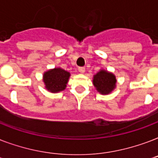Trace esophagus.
I'll return each mask as SVG.
<instances>
[{"mask_svg": "<svg viewBox=\"0 0 158 158\" xmlns=\"http://www.w3.org/2000/svg\"><path fill=\"white\" fill-rule=\"evenodd\" d=\"M79 71L82 74H84V72H85V68L84 67H79Z\"/></svg>", "mask_w": 158, "mask_h": 158, "instance_id": "esophagus-1", "label": "esophagus"}]
</instances>
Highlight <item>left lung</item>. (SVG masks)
I'll use <instances>...</instances> for the list:
<instances>
[{"mask_svg": "<svg viewBox=\"0 0 158 158\" xmlns=\"http://www.w3.org/2000/svg\"><path fill=\"white\" fill-rule=\"evenodd\" d=\"M93 84L99 94H110L116 87V78L111 72L101 69L93 78Z\"/></svg>", "mask_w": 158, "mask_h": 158, "instance_id": "left-lung-1", "label": "left lung"}]
</instances>
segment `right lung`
Listing matches in <instances>:
<instances>
[{
  "label": "right lung",
  "instance_id": "1",
  "mask_svg": "<svg viewBox=\"0 0 158 158\" xmlns=\"http://www.w3.org/2000/svg\"><path fill=\"white\" fill-rule=\"evenodd\" d=\"M70 73L60 67H55L44 72L43 81L45 89L52 94H56L65 89L69 81Z\"/></svg>",
  "mask_w": 158,
  "mask_h": 158
}]
</instances>
